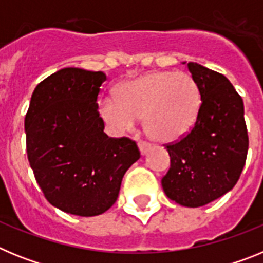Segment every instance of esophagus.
Here are the masks:
<instances>
[{
	"label": "esophagus",
	"instance_id": "1",
	"mask_svg": "<svg viewBox=\"0 0 263 263\" xmlns=\"http://www.w3.org/2000/svg\"><path fill=\"white\" fill-rule=\"evenodd\" d=\"M138 146H139V150H141V153H142V154H146V153L150 150V147H152V146H150V143H147L146 141H139Z\"/></svg>",
	"mask_w": 263,
	"mask_h": 263
}]
</instances>
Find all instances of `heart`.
Listing matches in <instances>:
<instances>
[{"label":"heart","mask_w":263,"mask_h":263,"mask_svg":"<svg viewBox=\"0 0 263 263\" xmlns=\"http://www.w3.org/2000/svg\"><path fill=\"white\" fill-rule=\"evenodd\" d=\"M200 104V90L190 73L154 71L124 83L118 88V99L103 97L99 110L117 133L134 129L145 117L148 136L159 142H173L191 130Z\"/></svg>","instance_id":"heart-1"}]
</instances>
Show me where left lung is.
<instances>
[{"instance_id": "left-lung-1", "label": "left lung", "mask_w": 263, "mask_h": 263, "mask_svg": "<svg viewBox=\"0 0 263 263\" xmlns=\"http://www.w3.org/2000/svg\"><path fill=\"white\" fill-rule=\"evenodd\" d=\"M201 104L192 129L167 143L171 166L162 178L168 199L183 206H203L229 192L245 166L249 137L242 99L218 72L190 62Z\"/></svg>"}]
</instances>
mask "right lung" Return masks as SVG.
<instances>
[{
    "instance_id": "right-lung-1",
    "label": "right lung",
    "mask_w": 263,
    "mask_h": 263,
    "mask_svg": "<svg viewBox=\"0 0 263 263\" xmlns=\"http://www.w3.org/2000/svg\"><path fill=\"white\" fill-rule=\"evenodd\" d=\"M101 71L63 68L36 85L25 118L26 150L51 205L97 216L116 203L125 173L141 153L136 141L104 133L97 96Z\"/></svg>"
}]
</instances>
